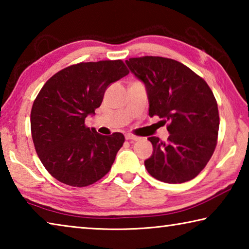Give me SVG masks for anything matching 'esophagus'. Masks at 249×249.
Wrapping results in <instances>:
<instances>
[{"mask_svg":"<svg viewBox=\"0 0 249 249\" xmlns=\"http://www.w3.org/2000/svg\"><path fill=\"white\" fill-rule=\"evenodd\" d=\"M125 138H126V140H127V141H138V140H140V137L135 136V135H133V134H127V135H126V136H125Z\"/></svg>","mask_w":249,"mask_h":249,"instance_id":"1","label":"esophagus"}]
</instances>
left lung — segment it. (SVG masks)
Returning <instances> with one entry per match:
<instances>
[{"label": "left lung", "mask_w": 249, "mask_h": 249, "mask_svg": "<svg viewBox=\"0 0 249 249\" xmlns=\"http://www.w3.org/2000/svg\"><path fill=\"white\" fill-rule=\"evenodd\" d=\"M130 72L144 82L149 116L167 123V142L149 137L153 155L145 160L151 177L182 183L204 169L217 144L220 116L216 100L203 79L174 59L145 56L126 60Z\"/></svg>", "instance_id": "8db88e82"}]
</instances>
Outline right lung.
<instances>
[{"label":"right lung","mask_w":249,"mask_h":249,"mask_svg":"<svg viewBox=\"0 0 249 249\" xmlns=\"http://www.w3.org/2000/svg\"><path fill=\"white\" fill-rule=\"evenodd\" d=\"M129 73L122 60L80 62L53 74L31 112L32 137L41 163L54 179L87 187L107 174L125 141L104 136L84 124L103 101L109 84Z\"/></svg>","instance_id":"add662e5"}]
</instances>
